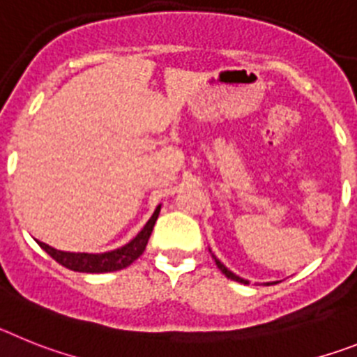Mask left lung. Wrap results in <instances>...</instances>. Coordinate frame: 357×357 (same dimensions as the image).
<instances>
[{"label": "left lung", "instance_id": "8db88e82", "mask_svg": "<svg viewBox=\"0 0 357 357\" xmlns=\"http://www.w3.org/2000/svg\"><path fill=\"white\" fill-rule=\"evenodd\" d=\"M213 260H215V264H217V268L221 269V271H222V273H225V275H226V277H228V278H231V280H235V282H241V284H250V282H248V280H244V278L237 277V275H235V273H231V271H230V269H228V268H226V266H225V264H222L221 260L217 259V257H213Z\"/></svg>", "mask_w": 357, "mask_h": 357}]
</instances>
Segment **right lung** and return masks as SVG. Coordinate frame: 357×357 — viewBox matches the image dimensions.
Returning a JSON list of instances; mask_svg holds the SVG:
<instances>
[{
    "instance_id": "1",
    "label": "right lung",
    "mask_w": 357,
    "mask_h": 357,
    "mask_svg": "<svg viewBox=\"0 0 357 357\" xmlns=\"http://www.w3.org/2000/svg\"><path fill=\"white\" fill-rule=\"evenodd\" d=\"M161 206L154 210L153 217L149 219L147 225L144 226V230L132 238L131 243H127L126 246L113 250L107 253H70V252H61L55 248L48 246L45 243H39V246L48 253L54 260H57L59 264L64 266L68 269L80 273H107V271H119V269L131 266L142 253L145 252V246L149 243V237L153 234L154 222L158 219Z\"/></svg>"
}]
</instances>
